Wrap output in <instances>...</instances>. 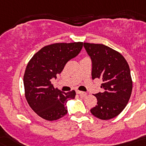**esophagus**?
Here are the masks:
<instances>
[{"label":"esophagus","instance_id":"1","mask_svg":"<svg viewBox=\"0 0 146 146\" xmlns=\"http://www.w3.org/2000/svg\"><path fill=\"white\" fill-rule=\"evenodd\" d=\"M76 93H77V94H79V95L81 96V97H82V98H84V97H85V96L87 95V94L85 93V92H81V91H79V90H77V91H76Z\"/></svg>","mask_w":146,"mask_h":146}]
</instances>
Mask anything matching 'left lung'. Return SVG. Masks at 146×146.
<instances>
[{"label": "left lung", "mask_w": 146, "mask_h": 146, "mask_svg": "<svg viewBox=\"0 0 146 146\" xmlns=\"http://www.w3.org/2000/svg\"><path fill=\"white\" fill-rule=\"evenodd\" d=\"M84 47L92 59V79L102 80L103 92L94 94L98 103L91 112L102 120L115 118L127 106L132 92L128 64L120 53L105 45L84 42Z\"/></svg>", "instance_id": "obj_1"}]
</instances>
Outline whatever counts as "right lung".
Masks as SVG:
<instances>
[{
	"label": "right lung",
	"mask_w": 146,
	"mask_h": 146,
	"mask_svg": "<svg viewBox=\"0 0 146 146\" xmlns=\"http://www.w3.org/2000/svg\"><path fill=\"white\" fill-rule=\"evenodd\" d=\"M83 42L54 43L44 46L32 57L24 75L26 100L40 117L58 120L67 113V103L75 98L76 92L67 93L54 88L51 79L57 78L67 61L76 57Z\"/></svg>",
	"instance_id": "add662e5"
}]
</instances>
